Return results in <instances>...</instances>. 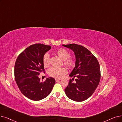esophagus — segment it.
<instances>
[{"label":"esophagus","instance_id":"obj_1","mask_svg":"<svg viewBox=\"0 0 122 122\" xmlns=\"http://www.w3.org/2000/svg\"><path fill=\"white\" fill-rule=\"evenodd\" d=\"M60 80V79H56V82H58V81H59Z\"/></svg>","mask_w":122,"mask_h":122}]
</instances>
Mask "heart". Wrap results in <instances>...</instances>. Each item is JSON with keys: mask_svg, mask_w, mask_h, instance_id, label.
<instances>
[{"mask_svg": "<svg viewBox=\"0 0 122 122\" xmlns=\"http://www.w3.org/2000/svg\"><path fill=\"white\" fill-rule=\"evenodd\" d=\"M56 54L59 56L61 60H64V64L69 68L74 67L76 65L75 61L71 58V53L65 48H60L55 51ZM43 65L45 67H47L50 66V55L46 53L42 57ZM67 71L65 67H51L48 71V74L50 76L60 79L66 74Z\"/></svg>", "mask_w": 122, "mask_h": 122, "instance_id": "b5f03b06", "label": "heart"}]
</instances>
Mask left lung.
I'll return each instance as SVG.
<instances>
[{
    "label": "left lung",
    "instance_id": "1",
    "mask_svg": "<svg viewBox=\"0 0 122 122\" xmlns=\"http://www.w3.org/2000/svg\"><path fill=\"white\" fill-rule=\"evenodd\" d=\"M73 51L76 56L75 67L70 76L76 77L75 82L71 79L65 90L68 98L76 102L85 101L92 95L101 79L98 61L84 46L77 44L62 45ZM74 80V79H72Z\"/></svg>",
    "mask_w": 122,
    "mask_h": 122
}]
</instances>
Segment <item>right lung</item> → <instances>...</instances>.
<instances>
[{"label":"right lung","mask_w":122,"mask_h":122,"mask_svg":"<svg viewBox=\"0 0 122 122\" xmlns=\"http://www.w3.org/2000/svg\"><path fill=\"white\" fill-rule=\"evenodd\" d=\"M51 46L36 43L28 46L20 53L14 66V77L20 92L27 98L39 101L50 95L56 82L50 77L41 81L38 77L45 72L42 57Z\"/></svg>","instance_id":"obj_1"}]
</instances>
